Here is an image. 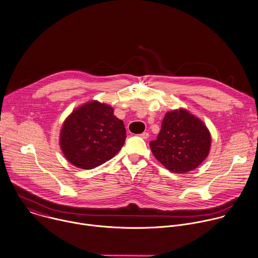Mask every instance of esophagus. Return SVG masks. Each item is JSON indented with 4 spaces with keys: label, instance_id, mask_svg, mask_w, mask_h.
<instances>
[{
    "label": "esophagus",
    "instance_id": "obj_1",
    "mask_svg": "<svg viewBox=\"0 0 258 258\" xmlns=\"http://www.w3.org/2000/svg\"><path fill=\"white\" fill-rule=\"evenodd\" d=\"M140 137H141L142 139H144V140H147V139L149 138V133H147V132H144L143 134H141V135H140Z\"/></svg>",
    "mask_w": 258,
    "mask_h": 258
}]
</instances>
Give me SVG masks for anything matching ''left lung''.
Here are the masks:
<instances>
[{
	"label": "left lung",
	"mask_w": 258,
	"mask_h": 258,
	"mask_svg": "<svg viewBox=\"0 0 258 258\" xmlns=\"http://www.w3.org/2000/svg\"><path fill=\"white\" fill-rule=\"evenodd\" d=\"M212 136L206 123L185 108L168 111L157 140L150 142L155 158L173 173L198 168L209 156Z\"/></svg>",
	"instance_id": "8db88e82"
}]
</instances>
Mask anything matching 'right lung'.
Masks as SVG:
<instances>
[{"label": "right lung", "mask_w": 258, "mask_h": 258, "mask_svg": "<svg viewBox=\"0 0 258 258\" xmlns=\"http://www.w3.org/2000/svg\"><path fill=\"white\" fill-rule=\"evenodd\" d=\"M114 109L91 100L72 111L59 133V147L66 159L81 169H93L113 158L125 141L123 121Z\"/></svg>", "instance_id": "add662e5"}]
</instances>
